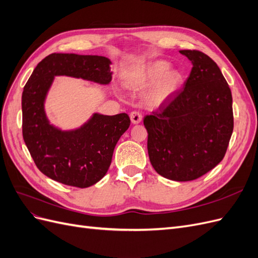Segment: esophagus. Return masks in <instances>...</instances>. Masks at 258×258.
Returning <instances> with one entry per match:
<instances>
[{
	"instance_id": "esophagus-1",
	"label": "esophagus",
	"mask_w": 258,
	"mask_h": 258,
	"mask_svg": "<svg viewBox=\"0 0 258 258\" xmlns=\"http://www.w3.org/2000/svg\"><path fill=\"white\" fill-rule=\"evenodd\" d=\"M130 119L132 123H139L142 120V114L139 111H132L130 113Z\"/></svg>"
}]
</instances>
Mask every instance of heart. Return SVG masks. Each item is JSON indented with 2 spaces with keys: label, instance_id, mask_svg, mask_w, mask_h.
I'll use <instances>...</instances> for the list:
<instances>
[{
  "label": "heart",
  "instance_id": "obj_1",
  "mask_svg": "<svg viewBox=\"0 0 258 258\" xmlns=\"http://www.w3.org/2000/svg\"><path fill=\"white\" fill-rule=\"evenodd\" d=\"M168 62L158 61L137 73L130 81L132 87H146L157 82V85L151 95V101L154 104H160L170 98L178 89L182 83V75L175 70H170Z\"/></svg>",
  "mask_w": 258,
  "mask_h": 258
}]
</instances>
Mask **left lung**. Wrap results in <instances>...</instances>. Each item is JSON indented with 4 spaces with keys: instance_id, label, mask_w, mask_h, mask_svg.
<instances>
[{
    "instance_id": "8db88e82",
    "label": "left lung",
    "mask_w": 258,
    "mask_h": 258,
    "mask_svg": "<svg viewBox=\"0 0 258 258\" xmlns=\"http://www.w3.org/2000/svg\"><path fill=\"white\" fill-rule=\"evenodd\" d=\"M191 72L152 115L144 117L147 151L161 176L192 181L220 163L233 130L232 97L220 68L199 50H179Z\"/></svg>"
}]
</instances>
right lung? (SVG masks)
<instances>
[{
	"mask_svg": "<svg viewBox=\"0 0 258 258\" xmlns=\"http://www.w3.org/2000/svg\"><path fill=\"white\" fill-rule=\"evenodd\" d=\"M111 61L102 56L51 53L36 66L22 91V136L43 174L86 188L99 182L112 162L114 148L130 126L126 113L95 114L80 129L61 131L48 122L44 100L53 76L67 75L99 84L112 80Z\"/></svg>",
	"mask_w": 258,
	"mask_h": 258,
	"instance_id": "right-lung-1",
	"label": "right lung"
}]
</instances>
